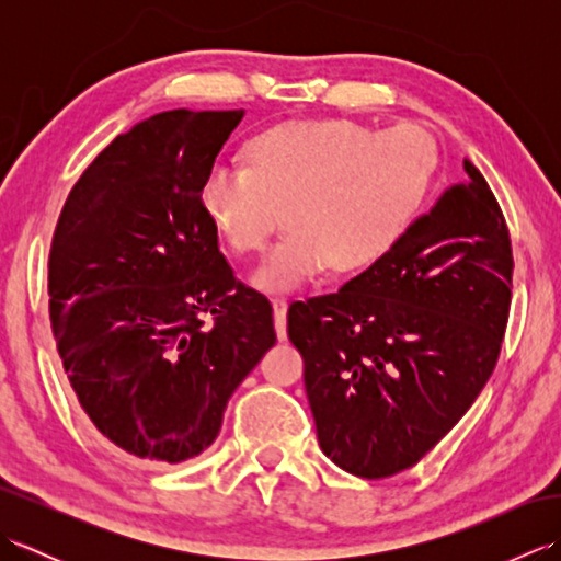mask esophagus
<instances>
[{
    "label": "esophagus",
    "instance_id": "34e87169",
    "mask_svg": "<svg viewBox=\"0 0 561 561\" xmlns=\"http://www.w3.org/2000/svg\"><path fill=\"white\" fill-rule=\"evenodd\" d=\"M287 308H289V301H287V299H282V296H277V299H272L274 330H277V337H279V342L287 340Z\"/></svg>",
    "mask_w": 561,
    "mask_h": 561
}]
</instances>
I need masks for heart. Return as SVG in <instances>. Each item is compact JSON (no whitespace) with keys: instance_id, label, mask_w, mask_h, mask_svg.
I'll list each match as a JSON object with an SVG mask.
<instances>
[{"instance_id":"b5f03b06","label":"heart","mask_w":561,"mask_h":561,"mask_svg":"<svg viewBox=\"0 0 561 561\" xmlns=\"http://www.w3.org/2000/svg\"><path fill=\"white\" fill-rule=\"evenodd\" d=\"M438 173L424 129L366 127L347 117H308L262 129L245 169L211 165L202 209L236 255H255L289 231L253 272L265 291H287L328 267L350 277L371 270L410 229Z\"/></svg>"}]
</instances>
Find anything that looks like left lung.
<instances>
[{"mask_svg": "<svg viewBox=\"0 0 561 561\" xmlns=\"http://www.w3.org/2000/svg\"><path fill=\"white\" fill-rule=\"evenodd\" d=\"M462 183L390 253L337 294L289 306V340L318 444L356 478L420 462L490 380L506 332L514 255L482 173Z\"/></svg>", "mask_w": 561, "mask_h": 561, "instance_id": "8db88e82", "label": "left lung"}]
</instances>
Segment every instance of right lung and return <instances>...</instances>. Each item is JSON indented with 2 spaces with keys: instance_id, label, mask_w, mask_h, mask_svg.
I'll return each instance as SVG.
<instances>
[{
  "instance_id": "1",
  "label": "right lung",
  "mask_w": 561,
  "mask_h": 561,
  "mask_svg": "<svg viewBox=\"0 0 561 561\" xmlns=\"http://www.w3.org/2000/svg\"><path fill=\"white\" fill-rule=\"evenodd\" d=\"M241 117L178 108L117 135L55 226L47 294L67 380L91 424L151 468L207 450L277 342L270 301L236 279L199 197Z\"/></svg>"
}]
</instances>
